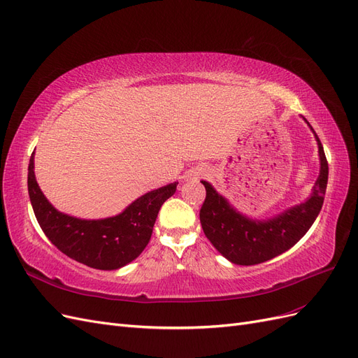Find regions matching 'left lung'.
Segmentation results:
<instances>
[{"mask_svg": "<svg viewBox=\"0 0 358 358\" xmlns=\"http://www.w3.org/2000/svg\"><path fill=\"white\" fill-rule=\"evenodd\" d=\"M315 137L321 170L312 196L305 203L285 210L273 220H248L246 216L237 213L229 201L212 188L210 183L201 180L206 188V199L200 209L203 231L218 252L231 263L254 266L275 258L294 246L317 220L326 196L329 162L317 134Z\"/></svg>", "mask_w": 358, "mask_h": 358, "instance_id": "left-lung-1", "label": "left lung"}]
</instances>
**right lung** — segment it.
<instances>
[{
	"instance_id": "1",
	"label": "right lung",
	"mask_w": 358,
	"mask_h": 358,
	"mask_svg": "<svg viewBox=\"0 0 358 358\" xmlns=\"http://www.w3.org/2000/svg\"><path fill=\"white\" fill-rule=\"evenodd\" d=\"M176 187L178 182L150 191L112 218L86 221L58 212L43 196L34 176V152L28 166L29 200L43 233L62 254L100 270L122 267L143 252L161 206Z\"/></svg>"
}]
</instances>
